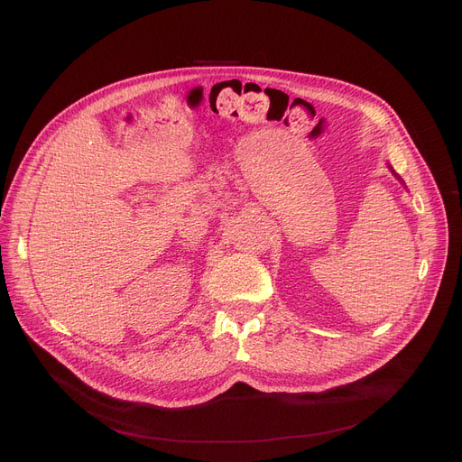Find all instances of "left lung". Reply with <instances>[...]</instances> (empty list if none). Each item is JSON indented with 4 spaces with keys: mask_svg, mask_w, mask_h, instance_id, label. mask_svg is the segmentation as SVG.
I'll use <instances>...</instances> for the list:
<instances>
[{
    "mask_svg": "<svg viewBox=\"0 0 462 462\" xmlns=\"http://www.w3.org/2000/svg\"><path fill=\"white\" fill-rule=\"evenodd\" d=\"M387 168H390V170H392V174H393V176H395V178H397V180H399V181H401V183H402V185H404V181H402V180H401V176H399V174H395V170H393V168H392V164H387Z\"/></svg>",
    "mask_w": 462,
    "mask_h": 462,
    "instance_id": "1",
    "label": "left lung"
}]
</instances>
